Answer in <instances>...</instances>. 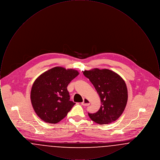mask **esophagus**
I'll return each mask as SVG.
<instances>
[{"instance_id": "obj_1", "label": "esophagus", "mask_w": 160, "mask_h": 160, "mask_svg": "<svg viewBox=\"0 0 160 160\" xmlns=\"http://www.w3.org/2000/svg\"><path fill=\"white\" fill-rule=\"evenodd\" d=\"M90 104V102L87 98H84L83 101L82 102V105L83 106H87Z\"/></svg>"}]
</instances>
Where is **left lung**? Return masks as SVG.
Returning <instances> with one entry per match:
<instances>
[{
	"label": "left lung",
	"instance_id": "8db88e82",
	"mask_svg": "<svg viewBox=\"0 0 160 160\" xmlns=\"http://www.w3.org/2000/svg\"><path fill=\"white\" fill-rule=\"evenodd\" d=\"M83 73L93 85L101 99L99 110L88 113L89 118L101 125L116 121L123 112L128 101L125 81L119 74L108 69L85 70Z\"/></svg>",
	"mask_w": 160,
	"mask_h": 160
}]
</instances>
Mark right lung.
<instances>
[{
  "instance_id": "1",
  "label": "right lung",
  "mask_w": 160,
  "mask_h": 160,
  "mask_svg": "<svg viewBox=\"0 0 160 160\" xmlns=\"http://www.w3.org/2000/svg\"><path fill=\"white\" fill-rule=\"evenodd\" d=\"M78 74L76 69L56 67L35 80L31 89V103L41 120L56 123L67 115L76 104L69 100L67 86Z\"/></svg>"
}]
</instances>
